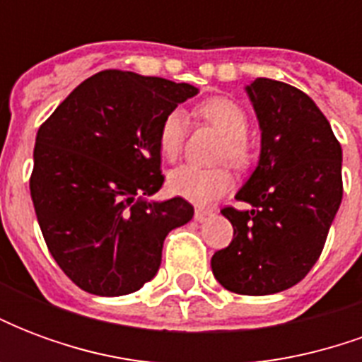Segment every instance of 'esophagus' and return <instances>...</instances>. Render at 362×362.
Here are the masks:
<instances>
[{
  "label": "esophagus",
  "instance_id": "34e87169",
  "mask_svg": "<svg viewBox=\"0 0 362 362\" xmlns=\"http://www.w3.org/2000/svg\"><path fill=\"white\" fill-rule=\"evenodd\" d=\"M211 217H213L211 209H202V207H199V209H196V213H194V219H196L197 223H204V221L211 219Z\"/></svg>",
  "mask_w": 362,
  "mask_h": 362
}]
</instances>
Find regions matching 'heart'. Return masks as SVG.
<instances>
[{
	"label": "heart",
	"mask_w": 362,
	"mask_h": 362,
	"mask_svg": "<svg viewBox=\"0 0 362 362\" xmlns=\"http://www.w3.org/2000/svg\"><path fill=\"white\" fill-rule=\"evenodd\" d=\"M197 114L225 135L221 145V158H227L236 168L250 165V149L244 139L248 134V116L235 100L221 96L209 98L197 106ZM184 129L186 122L180 110L168 112L163 118L158 127V151L163 157L170 160L178 157L184 143ZM166 186L174 196L196 205H207L230 189L233 178L225 168L182 165L168 174Z\"/></svg>",
	"instance_id": "1"
}]
</instances>
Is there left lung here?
I'll use <instances>...</instances> for the list:
<instances>
[{
  "label": "left lung",
  "mask_w": 362,
  "mask_h": 362,
  "mask_svg": "<svg viewBox=\"0 0 362 362\" xmlns=\"http://www.w3.org/2000/svg\"><path fill=\"white\" fill-rule=\"evenodd\" d=\"M262 149L256 170L236 199L248 211L225 207L233 243L215 252L211 269L238 295L281 293L318 262L341 205V145L310 96L266 77L246 85Z\"/></svg>",
  "instance_id": "left-lung-1"
}]
</instances>
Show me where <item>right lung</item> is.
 Here are the masks:
<instances>
[{"mask_svg": "<svg viewBox=\"0 0 362 362\" xmlns=\"http://www.w3.org/2000/svg\"><path fill=\"white\" fill-rule=\"evenodd\" d=\"M199 89L108 69L74 89L44 122L35 145L30 197L48 250L77 287L129 295L151 281L163 243L194 207L157 194L158 127Z\"/></svg>", "mask_w": 362, "mask_h": 362, "instance_id": "right-lung-1", "label": "right lung"}]
</instances>
